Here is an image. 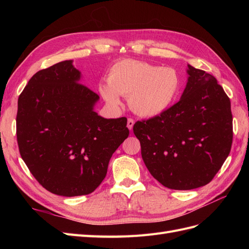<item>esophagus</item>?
I'll return each instance as SVG.
<instances>
[{
  "mask_svg": "<svg viewBox=\"0 0 249 249\" xmlns=\"http://www.w3.org/2000/svg\"><path fill=\"white\" fill-rule=\"evenodd\" d=\"M134 124H135V122H134V120H133L132 118H129V119H127V123H126L127 129H129L130 131H132V130H133V126H134Z\"/></svg>",
  "mask_w": 249,
  "mask_h": 249,
  "instance_id": "34e87169",
  "label": "esophagus"
}]
</instances>
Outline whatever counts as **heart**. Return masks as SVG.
<instances>
[{"mask_svg":"<svg viewBox=\"0 0 249 249\" xmlns=\"http://www.w3.org/2000/svg\"><path fill=\"white\" fill-rule=\"evenodd\" d=\"M108 83H100L99 92L111 107L122 104L120 95L134 113L141 117H156L166 112L177 101L180 77L172 67H160L136 59H123L108 71Z\"/></svg>","mask_w":249,"mask_h":249,"instance_id":"heart-1","label":"heart"}]
</instances>
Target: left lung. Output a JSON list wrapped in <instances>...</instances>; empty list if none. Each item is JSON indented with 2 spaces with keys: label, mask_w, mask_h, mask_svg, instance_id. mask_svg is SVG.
Wrapping results in <instances>:
<instances>
[{
  "label": "left lung",
  "mask_w": 249,
  "mask_h": 249,
  "mask_svg": "<svg viewBox=\"0 0 249 249\" xmlns=\"http://www.w3.org/2000/svg\"><path fill=\"white\" fill-rule=\"evenodd\" d=\"M180 100L133 131L148 171L163 186L191 190L213 179L231 152V101L212 74L188 64Z\"/></svg>",
  "instance_id": "8db88e82"
}]
</instances>
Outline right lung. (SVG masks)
Wrapping results in <instances>:
<instances>
[{"mask_svg":"<svg viewBox=\"0 0 249 249\" xmlns=\"http://www.w3.org/2000/svg\"><path fill=\"white\" fill-rule=\"evenodd\" d=\"M81 77L72 60L54 64L30 79L18 103L21 159L43 188L67 197L93 192L129 136L125 117L107 119L94 111L100 96Z\"/></svg>","mask_w":249,"mask_h":249,"instance_id":"1","label":"right lung"}]
</instances>
